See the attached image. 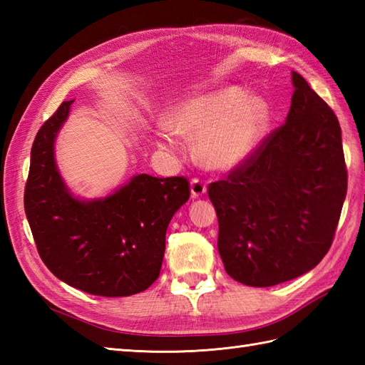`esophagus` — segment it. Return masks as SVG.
Masks as SVG:
<instances>
[{
  "instance_id": "obj_1",
  "label": "esophagus",
  "mask_w": 365,
  "mask_h": 365,
  "mask_svg": "<svg viewBox=\"0 0 365 365\" xmlns=\"http://www.w3.org/2000/svg\"><path fill=\"white\" fill-rule=\"evenodd\" d=\"M190 188H191V197L192 199H197L200 196H204L207 192L205 183L202 180H199V178H192Z\"/></svg>"
}]
</instances>
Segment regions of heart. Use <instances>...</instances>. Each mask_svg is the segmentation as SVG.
Instances as JSON below:
<instances>
[{"instance_id":"heart-1","label":"heart","mask_w":365,"mask_h":365,"mask_svg":"<svg viewBox=\"0 0 365 365\" xmlns=\"http://www.w3.org/2000/svg\"><path fill=\"white\" fill-rule=\"evenodd\" d=\"M166 127L182 136H197L196 153L212 169H234L251 157L265 136L269 106L259 96L229 86L183 100L168 111ZM157 141L170 145V138L158 131Z\"/></svg>"}]
</instances>
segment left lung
Returning <instances> with one entry per match:
<instances>
[{"label": "left lung", "mask_w": 365, "mask_h": 365, "mask_svg": "<svg viewBox=\"0 0 365 365\" xmlns=\"http://www.w3.org/2000/svg\"><path fill=\"white\" fill-rule=\"evenodd\" d=\"M292 83L284 125L208 188L224 268L250 287L292 281L319 265L346 196L336 114L299 73L292 72Z\"/></svg>", "instance_id": "left-lung-1"}]
</instances>
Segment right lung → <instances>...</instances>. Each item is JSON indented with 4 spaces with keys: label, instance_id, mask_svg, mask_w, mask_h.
<instances>
[{
    "label": "right lung",
    "instance_id": "add662e5",
    "mask_svg": "<svg viewBox=\"0 0 365 365\" xmlns=\"http://www.w3.org/2000/svg\"><path fill=\"white\" fill-rule=\"evenodd\" d=\"M72 103H61L36 135L26 218L38 255L58 279L98 297H130L160 276L166 230L190 199V183L185 177L138 174L110 196L76 197L54 160V141Z\"/></svg>",
    "mask_w": 365,
    "mask_h": 365
}]
</instances>
